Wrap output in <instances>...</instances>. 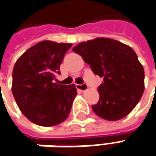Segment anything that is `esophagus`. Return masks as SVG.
Wrapping results in <instances>:
<instances>
[{
	"instance_id": "esophagus-1",
	"label": "esophagus",
	"mask_w": 156,
	"mask_h": 156,
	"mask_svg": "<svg viewBox=\"0 0 156 156\" xmlns=\"http://www.w3.org/2000/svg\"><path fill=\"white\" fill-rule=\"evenodd\" d=\"M76 88L81 90V91H85L88 90V85L86 83H83V84H76Z\"/></svg>"
}]
</instances>
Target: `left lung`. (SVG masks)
<instances>
[{"label": "left lung", "mask_w": 156, "mask_h": 156, "mask_svg": "<svg viewBox=\"0 0 156 156\" xmlns=\"http://www.w3.org/2000/svg\"><path fill=\"white\" fill-rule=\"evenodd\" d=\"M73 51L90 65L94 74L104 78L98 88L99 100L91 106L95 113L108 121L129 115L144 91V70L135 51L107 38L81 42Z\"/></svg>", "instance_id": "1"}]
</instances>
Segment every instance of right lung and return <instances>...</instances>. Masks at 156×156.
Instances as JSON below:
<instances>
[{
	"mask_svg": "<svg viewBox=\"0 0 156 156\" xmlns=\"http://www.w3.org/2000/svg\"><path fill=\"white\" fill-rule=\"evenodd\" d=\"M72 44L44 41L20 57L13 70L12 92L20 111L32 122L44 127L64 122L70 114L77 89L53 83Z\"/></svg>",
	"mask_w": 156,
	"mask_h": 156,
	"instance_id": "1",
	"label": "right lung"
}]
</instances>
